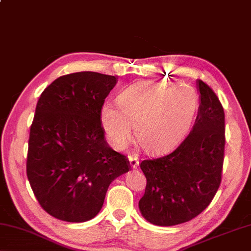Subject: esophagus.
Segmentation results:
<instances>
[{
  "label": "esophagus",
  "mask_w": 251,
  "mask_h": 251,
  "mask_svg": "<svg viewBox=\"0 0 251 251\" xmlns=\"http://www.w3.org/2000/svg\"><path fill=\"white\" fill-rule=\"evenodd\" d=\"M128 161H129L130 169H136L137 166H138V160H137V157L129 156V157H128Z\"/></svg>",
  "instance_id": "esophagus-1"
}]
</instances>
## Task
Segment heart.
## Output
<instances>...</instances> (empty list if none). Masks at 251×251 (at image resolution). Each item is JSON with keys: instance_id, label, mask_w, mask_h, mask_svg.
I'll return each mask as SVG.
<instances>
[{"instance_id": "heart-1", "label": "heart", "mask_w": 251, "mask_h": 251, "mask_svg": "<svg viewBox=\"0 0 251 251\" xmlns=\"http://www.w3.org/2000/svg\"><path fill=\"white\" fill-rule=\"evenodd\" d=\"M141 80L123 89L116 106L104 104L99 122L109 144L125 149L134 134L149 154H162L176 147L188 135L196 117L199 99L186 83Z\"/></svg>"}]
</instances>
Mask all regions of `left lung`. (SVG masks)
I'll use <instances>...</instances> for the list:
<instances>
[{"label": "left lung", "instance_id": "1", "mask_svg": "<svg viewBox=\"0 0 251 251\" xmlns=\"http://www.w3.org/2000/svg\"><path fill=\"white\" fill-rule=\"evenodd\" d=\"M200 106L190 134L166 156L145 160L146 189L138 202L151 224L170 226L190 221L210 204L221 183L225 113L217 95L197 80Z\"/></svg>", "mask_w": 251, "mask_h": 251}]
</instances>
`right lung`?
<instances>
[{
    "label": "right lung",
    "mask_w": 251,
    "mask_h": 251,
    "mask_svg": "<svg viewBox=\"0 0 251 251\" xmlns=\"http://www.w3.org/2000/svg\"><path fill=\"white\" fill-rule=\"evenodd\" d=\"M117 77L93 71L59 77L40 96L30 129L26 176L43 210L85 222L102 208L108 186L129 171L104 138L99 110Z\"/></svg>",
    "instance_id": "obj_1"
}]
</instances>
